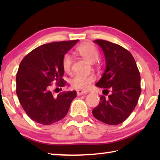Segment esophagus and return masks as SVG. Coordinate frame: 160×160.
I'll use <instances>...</instances> for the list:
<instances>
[{
    "instance_id": "obj_1",
    "label": "esophagus",
    "mask_w": 160,
    "mask_h": 160,
    "mask_svg": "<svg viewBox=\"0 0 160 160\" xmlns=\"http://www.w3.org/2000/svg\"><path fill=\"white\" fill-rule=\"evenodd\" d=\"M87 92L86 91H84V90H81V89H78V90H77V92H76V94H77L78 96H80V95H84V94H87Z\"/></svg>"
}]
</instances>
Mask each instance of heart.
Segmentation results:
<instances>
[{"label":"heart","mask_w":160,"mask_h":160,"mask_svg":"<svg viewBox=\"0 0 160 160\" xmlns=\"http://www.w3.org/2000/svg\"><path fill=\"white\" fill-rule=\"evenodd\" d=\"M77 54L86 59L90 62H94L99 58V52L97 48L90 43H84L76 48ZM72 65L71 57L68 54H65L62 60V66L65 72L71 71ZM95 81V76L93 74L82 75L77 74L71 79V87L76 89H87Z\"/></svg>","instance_id":"1"}]
</instances>
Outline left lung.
<instances>
[{
    "mask_svg": "<svg viewBox=\"0 0 160 160\" xmlns=\"http://www.w3.org/2000/svg\"><path fill=\"white\" fill-rule=\"evenodd\" d=\"M103 52L106 69L96 86L103 88V95L92 114L110 125L121 124L128 119L138 101L141 76L132 54L121 46L110 41L95 40ZM106 91V93L104 92Z\"/></svg>",
    "mask_w": 160,
    "mask_h": 160,
    "instance_id": "1",
    "label": "left lung"
}]
</instances>
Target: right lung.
<instances>
[{
    "label": "right lung",
    "instance_id": "add662e5",
    "mask_svg": "<svg viewBox=\"0 0 160 160\" xmlns=\"http://www.w3.org/2000/svg\"><path fill=\"white\" fill-rule=\"evenodd\" d=\"M78 40L41 45L28 54L19 64L16 92L27 115L37 123L49 125L63 119L76 92H62L54 97L52 83L64 87L63 56ZM57 89V88H56Z\"/></svg>",
    "mask_w": 160,
    "mask_h": 160
}]
</instances>
